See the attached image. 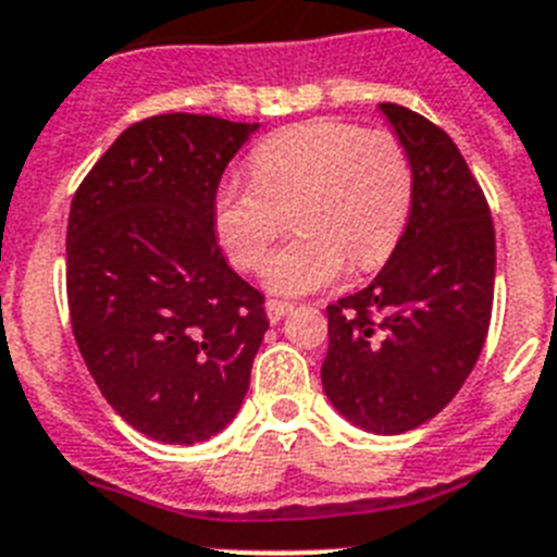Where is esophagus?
I'll return each instance as SVG.
<instances>
[{
  "label": "esophagus",
  "mask_w": 557,
  "mask_h": 557,
  "mask_svg": "<svg viewBox=\"0 0 557 557\" xmlns=\"http://www.w3.org/2000/svg\"><path fill=\"white\" fill-rule=\"evenodd\" d=\"M292 311V302H283V299H269V302H265V313H269V322H272V325H277L280 319H285Z\"/></svg>",
  "instance_id": "34e87169"
}]
</instances>
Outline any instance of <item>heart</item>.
Here are the masks:
<instances>
[{"label":"heart","instance_id":"b5f03b06","mask_svg":"<svg viewBox=\"0 0 557 557\" xmlns=\"http://www.w3.org/2000/svg\"><path fill=\"white\" fill-rule=\"evenodd\" d=\"M414 173L404 143L386 128L319 117L280 128L251 151L249 182L215 193L212 224L240 272H258L285 232L297 238L265 265L274 292L331 285L347 263H386L409 221Z\"/></svg>","mask_w":557,"mask_h":557}]
</instances>
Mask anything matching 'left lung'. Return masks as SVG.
Here are the masks:
<instances>
[{
	"label": "left lung",
	"mask_w": 557,
	"mask_h": 557,
	"mask_svg": "<svg viewBox=\"0 0 557 557\" xmlns=\"http://www.w3.org/2000/svg\"><path fill=\"white\" fill-rule=\"evenodd\" d=\"M414 173L409 221L367 288L327 306L322 386L350 423L404 434L459 393L491 327L496 232L491 207L440 125L381 103Z\"/></svg>",
	"instance_id": "8db88e82"
}]
</instances>
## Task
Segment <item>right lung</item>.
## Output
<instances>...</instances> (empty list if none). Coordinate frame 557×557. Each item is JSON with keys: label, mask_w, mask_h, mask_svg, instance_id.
<instances>
[{"label": "right lung", "mask_w": 557, "mask_h": 557, "mask_svg": "<svg viewBox=\"0 0 557 557\" xmlns=\"http://www.w3.org/2000/svg\"><path fill=\"white\" fill-rule=\"evenodd\" d=\"M258 123L157 114L128 125L75 190L66 226L72 333L111 409L193 446L238 414L269 317L232 272L212 205Z\"/></svg>", "instance_id": "obj_1"}]
</instances>
